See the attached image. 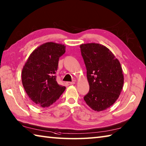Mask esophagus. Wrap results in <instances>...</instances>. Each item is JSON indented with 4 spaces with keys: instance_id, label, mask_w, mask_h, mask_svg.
Returning <instances> with one entry per match:
<instances>
[{
    "instance_id": "obj_1",
    "label": "esophagus",
    "mask_w": 146,
    "mask_h": 146,
    "mask_svg": "<svg viewBox=\"0 0 146 146\" xmlns=\"http://www.w3.org/2000/svg\"><path fill=\"white\" fill-rule=\"evenodd\" d=\"M75 84V82H67V85H72Z\"/></svg>"
}]
</instances>
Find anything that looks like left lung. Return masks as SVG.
I'll return each instance as SVG.
<instances>
[{
    "label": "left lung",
    "mask_w": 146,
    "mask_h": 146,
    "mask_svg": "<svg viewBox=\"0 0 146 146\" xmlns=\"http://www.w3.org/2000/svg\"><path fill=\"white\" fill-rule=\"evenodd\" d=\"M80 48L90 85L84 100L93 110L102 111L119 97L124 83L121 66L105 46L88 43L80 45Z\"/></svg>",
    "instance_id": "left-lung-1"
}]
</instances>
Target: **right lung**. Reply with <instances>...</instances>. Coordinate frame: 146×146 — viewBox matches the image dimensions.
<instances>
[{
  "mask_svg": "<svg viewBox=\"0 0 146 146\" xmlns=\"http://www.w3.org/2000/svg\"><path fill=\"white\" fill-rule=\"evenodd\" d=\"M65 52V46L50 42L40 45L30 54L21 73L22 84L33 102L48 107L60 98L65 90L57 83L54 76L60 57Z\"/></svg>",
  "mask_w": 146,
  "mask_h": 146,
  "instance_id": "right-lung-1",
  "label": "right lung"
}]
</instances>
